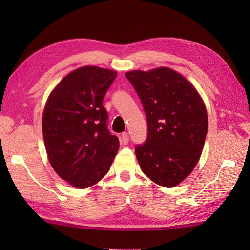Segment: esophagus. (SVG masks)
<instances>
[{
    "label": "esophagus",
    "instance_id": "1",
    "mask_svg": "<svg viewBox=\"0 0 250 250\" xmlns=\"http://www.w3.org/2000/svg\"><path fill=\"white\" fill-rule=\"evenodd\" d=\"M128 142H129V134L126 133V132H125V133H122L120 137V143L121 145H126L128 144Z\"/></svg>",
    "mask_w": 250,
    "mask_h": 250
}]
</instances>
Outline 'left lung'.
I'll return each instance as SVG.
<instances>
[{"label": "left lung", "instance_id": "1", "mask_svg": "<svg viewBox=\"0 0 250 250\" xmlns=\"http://www.w3.org/2000/svg\"><path fill=\"white\" fill-rule=\"evenodd\" d=\"M144 107L148 137L136 146L140 167L167 188L187 178L198 164L208 129L206 106L195 87L167 66L125 73Z\"/></svg>", "mask_w": 250, "mask_h": 250}]
</instances>
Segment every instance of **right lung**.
<instances>
[{"label": "right lung", "instance_id": "obj_1", "mask_svg": "<svg viewBox=\"0 0 250 250\" xmlns=\"http://www.w3.org/2000/svg\"><path fill=\"white\" fill-rule=\"evenodd\" d=\"M117 72L93 65L68 73L46 101L42 129L49 163L78 189L92 187L109 171L119 140L106 126L103 98Z\"/></svg>", "mask_w": 250, "mask_h": 250}]
</instances>
